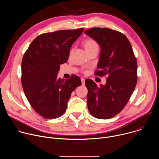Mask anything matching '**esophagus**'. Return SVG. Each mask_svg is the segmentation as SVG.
Instances as JSON below:
<instances>
[{"instance_id": "esophagus-1", "label": "esophagus", "mask_w": 159, "mask_h": 159, "mask_svg": "<svg viewBox=\"0 0 159 159\" xmlns=\"http://www.w3.org/2000/svg\"><path fill=\"white\" fill-rule=\"evenodd\" d=\"M81 82H82V85H84V84H85V79H84L82 78V79H81Z\"/></svg>"}]
</instances>
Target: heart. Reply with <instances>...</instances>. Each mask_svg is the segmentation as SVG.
<instances>
[{
    "label": "heart",
    "mask_w": 159,
    "mask_h": 159,
    "mask_svg": "<svg viewBox=\"0 0 159 159\" xmlns=\"http://www.w3.org/2000/svg\"><path fill=\"white\" fill-rule=\"evenodd\" d=\"M82 44L86 53H88L95 49H98V44L94 39L92 38H88L85 39L83 41Z\"/></svg>",
    "instance_id": "obj_1"
}]
</instances>
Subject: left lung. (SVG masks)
<instances>
[{"mask_svg":"<svg viewBox=\"0 0 159 159\" xmlns=\"http://www.w3.org/2000/svg\"><path fill=\"white\" fill-rule=\"evenodd\" d=\"M85 34L101 47L95 75L107 77L105 85L98 87L86 79L87 106L90 115L98 119H109L124 108L137 82V61L126 36L109 28H94Z\"/></svg>","mask_w":159,"mask_h":159,"instance_id":"8db88e82","label":"left lung"}]
</instances>
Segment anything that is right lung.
<instances>
[{"instance_id": "add662e5", "label": "right lung", "mask_w": 159, "mask_h": 159, "mask_svg": "<svg viewBox=\"0 0 159 159\" xmlns=\"http://www.w3.org/2000/svg\"><path fill=\"white\" fill-rule=\"evenodd\" d=\"M84 28L60 30L37 36L25 52L21 63V82L33 109L47 119L57 118L65 112L74 89L82 84L72 75L57 78L60 65L69 59L70 48Z\"/></svg>"}]
</instances>
